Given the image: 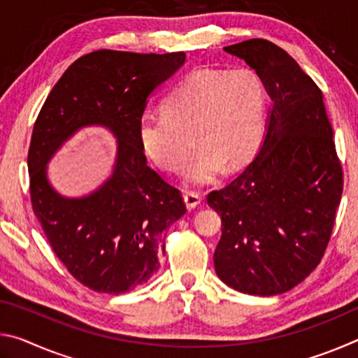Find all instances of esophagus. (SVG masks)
<instances>
[{"label": "esophagus", "instance_id": "esophagus-1", "mask_svg": "<svg viewBox=\"0 0 358 358\" xmlns=\"http://www.w3.org/2000/svg\"><path fill=\"white\" fill-rule=\"evenodd\" d=\"M183 201L186 203V207L189 208V210H192V208H196L199 203H201L202 197L199 196L197 192H185L183 194Z\"/></svg>", "mask_w": 358, "mask_h": 358}]
</instances>
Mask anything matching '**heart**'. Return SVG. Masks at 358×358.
Returning a JSON list of instances; mask_svg holds the SVG:
<instances>
[{
  "instance_id": "heart-1",
  "label": "heart",
  "mask_w": 358,
  "mask_h": 358,
  "mask_svg": "<svg viewBox=\"0 0 358 358\" xmlns=\"http://www.w3.org/2000/svg\"><path fill=\"white\" fill-rule=\"evenodd\" d=\"M161 107L138 121V143L151 162L177 173L194 138L199 147L185 171L191 186L213 183L224 164H243L262 138L265 88L251 69L194 71L169 90Z\"/></svg>"
}]
</instances>
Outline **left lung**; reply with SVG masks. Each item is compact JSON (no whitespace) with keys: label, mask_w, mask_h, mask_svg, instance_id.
Segmentation results:
<instances>
[{"label":"left lung","mask_w":358,"mask_h":358,"mask_svg":"<svg viewBox=\"0 0 358 358\" xmlns=\"http://www.w3.org/2000/svg\"><path fill=\"white\" fill-rule=\"evenodd\" d=\"M256 71L271 99L254 161L207 202L222 221L215 270L238 292L270 296L319 265L341 202L343 171L322 92L265 39L224 47Z\"/></svg>","instance_id":"obj_1"}]
</instances>
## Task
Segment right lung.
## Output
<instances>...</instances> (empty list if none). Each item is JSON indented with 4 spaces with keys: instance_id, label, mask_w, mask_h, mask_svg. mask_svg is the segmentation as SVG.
I'll return each mask as SVG.
<instances>
[{
    "instance_id": "add662e5",
    "label": "right lung",
    "mask_w": 358,
    "mask_h": 358,
    "mask_svg": "<svg viewBox=\"0 0 358 358\" xmlns=\"http://www.w3.org/2000/svg\"><path fill=\"white\" fill-rule=\"evenodd\" d=\"M186 62L183 52L98 50L78 58L52 88L28 151L34 215L69 273L83 286L124 294L161 268L166 230L185 215L178 189L153 169L137 128L150 96ZM104 127L117 141L111 175L68 198L48 178V162L78 130Z\"/></svg>"
}]
</instances>
